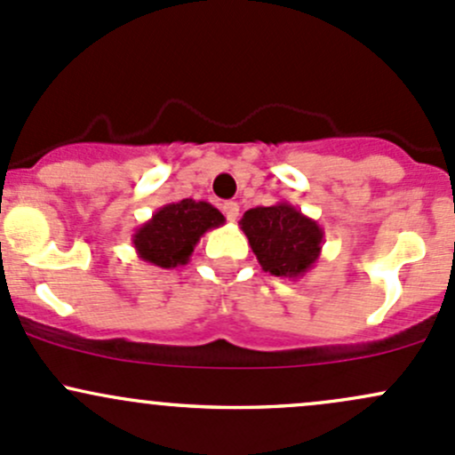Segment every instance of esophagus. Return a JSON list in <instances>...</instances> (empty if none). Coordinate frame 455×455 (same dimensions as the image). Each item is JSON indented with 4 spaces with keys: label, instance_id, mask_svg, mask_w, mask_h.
I'll return each instance as SVG.
<instances>
[{
    "label": "esophagus",
    "instance_id": "obj_1",
    "mask_svg": "<svg viewBox=\"0 0 455 455\" xmlns=\"http://www.w3.org/2000/svg\"><path fill=\"white\" fill-rule=\"evenodd\" d=\"M222 209H224V215H227V218L231 220V222H235L237 215H240V204L233 203V200H228V203H224Z\"/></svg>",
    "mask_w": 455,
    "mask_h": 455
}]
</instances>
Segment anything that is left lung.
Instances as JSON below:
<instances>
[{
	"mask_svg": "<svg viewBox=\"0 0 455 455\" xmlns=\"http://www.w3.org/2000/svg\"><path fill=\"white\" fill-rule=\"evenodd\" d=\"M240 228L259 266L283 279H300L315 266L323 251L324 231L320 224L290 203L248 209Z\"/></svg>",
	"mask_w": 455,
	"mask_h": 455,
	"instance_id": "left-lung-1",
	"label": "left lung"
}]
</instances>
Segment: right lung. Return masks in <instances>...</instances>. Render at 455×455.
<instances>
[{
	"mask_svg": "<svg viewBox=\"0 0 455 455\" xmlns=\"http://www.w3.org/2000/svg\"><path fill=\"white\" fill-rule=\"evenodd\" d=\"M222 224L224 215L213 204L185 198L152 213L132 235V246L140 259L170 270L188 264L200 237Z\"/></svg>",
	"mask_w": 455,
	"mask_h": 455,
	"instance_id": "add662e5",
	"label": "right lung"
}]
</instances>
